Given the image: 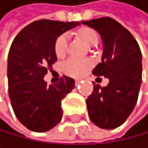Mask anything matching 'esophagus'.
<instances>
[{"label": "esophagus", "instance_id": "34e87169", "mask_svg": "<svg viewBox=\"0 0 148 148\" xmlns=\"http://www.w3.org/2000/svg\"><path fill=\"white\" fill-rule=\"evenodd\" d=\"M80 82H82V79H75V84H76V85H79Z\"/></svg>", "mask_w": 148, "mask_h": 148}]
</instances>
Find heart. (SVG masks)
<instances>
[{"mask_svg": "<svg viewBox=\"0 0 148 148\" xmlns=\"http://www.w3.org/2000/svg\"><path fill=\"white\" fill-rule=\"evenodd\" d=\"M79 35L82 39L88 45L92 46L98 42V35L90 27H85L79 31ZM69 42V36L66 33L61 34L56 40L55 42V53L57 57H63L66 55V48H68ZM92 66V61L91 59H79V58L70 57L66 59L63 64V69L64 71L70 76H80L83 74L87 69H89Z\"/></svg>", "mask_w": 148, "mask_h": 148, "instance_id": "1", "label": "heart"}]
</instances>
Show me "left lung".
Wrapping results in <instances>:
<instances>
[{
    "mask_svg": "<svg viewBox=\"0 0 148 148\" xmlns=\"http://www.w3.org/2000/svg\"><path fill=\"white\" fill-rule=\"evenodd\" d=\"M82 23L98 31L103 42L102 62L92 74L109 79L106 87L93 85L86 100L89 118L102 129H115L125 122L137 102L142 83V53L131 32L111 17Z\"/></svg>",
    "mask_w": 148,
    "mask_h": 148,
    "instance_id": "1",
    "label": "left lung"
}]
</instances>
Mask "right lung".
<instances>
[{"label": "right lung", "mask_w": 148, "mask_h": 148, "mask_svg": "<svg viewBox=\"0 0 148 148\" xmlns=\"http://www.w3.org/2000/svg\"><path fill=\"white\" fill-rule=\"evenodd\" d=\"M79 22L34 21L16 36L8 53V93L14 115L27 129L37 132L51 130L61 121L62 100L75 82L63 76L48 85L43 77L57 60L56 40Z\"/></svg>", "instance_id": "obj_1"}]
</instances>
